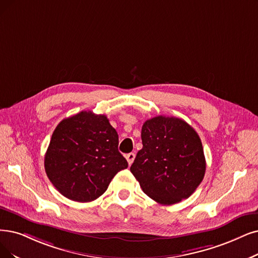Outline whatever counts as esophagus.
<instances>
[{"mask_svg": "<svg viewBox=\"0 0 258 258\" xmlns=\"http://www.w3.org/2000/svg\"><path fill=\"white\" fill-rule=\"evenodd\" d=\"M135 158H136V154L135 153H128L126 154V159H127V162L129 165H131L133 163V161H135Z\"/></svg>", "mask_w": 258, "mask_h": 258, "instance_id": "34e87169", "label": "esophagus"}]
</instances>
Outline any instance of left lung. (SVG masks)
I'll return each instance as SVG.
<instances>
[{
	"label": "left lung",
	"instance_id": "1",
	"mask_svg": "<svg viewBox=\"0 0 258 258\" xmlns=\"http://www.w3.org/2000/svg\"><path fill=\"white\" fill-rule=\"evenodd\" d=\"M142 143L130 171L143 191L164 205L188 198L207 167L198 133L181 118L160 115L144 122Z\"/></svg>",
	"mask_w": 258,
	"mask_h": 258
}]
</instances>
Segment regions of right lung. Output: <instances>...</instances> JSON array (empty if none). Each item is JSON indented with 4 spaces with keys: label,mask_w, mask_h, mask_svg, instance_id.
I'll return each mask as SVG.
<instances>
[{
    "label": "right lung",
    "mask_w": 258,
    "mask_h": 258,
    "mask_svg": "<svg viewBox=\"0 0 258 258\" xmlns=\"http://www.w3.org/2000/svg\"><path fill=\"white\" fill-rule=\"evenodd\" d=\"M44 167L61 195L90 202L107 190L115 174L128 167V162L118 151V135L107 116L81 111L58 123Z\"/></svg>",
    "instance_id": "right-lung-1"
}]
</instances>
